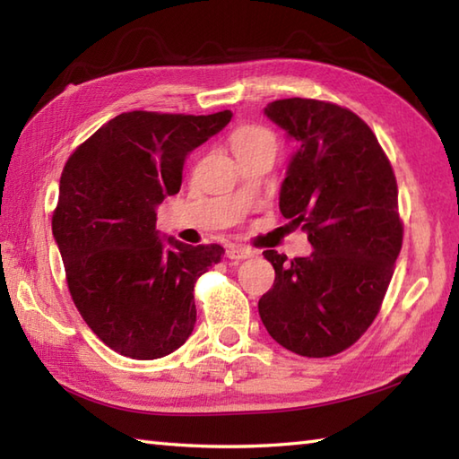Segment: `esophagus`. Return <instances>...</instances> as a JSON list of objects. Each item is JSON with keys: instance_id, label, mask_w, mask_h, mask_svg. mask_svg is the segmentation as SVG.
<instances>
[{"instance_id": "obj_1", "label": "esophagus", "mask_w": 459, "mask_h": 459, "mask_svg": "<svg viewBox=\"0 0 459 459\" xmlns=\"http://www.w3.org/2000/svg\"><path fill=\"white\" fill-rule=\"evenodd\" d=\"M255 255H256V252L252 250V248H248V247L232 245V247L227 248V258H230V260H245V258H250V256H255Z\"/></svg>"}]
</instances>
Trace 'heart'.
Listing matches in <instances>:
<instances>
[{"instance_id": "obj_1", "label": "heart", "mask_w": 459, "mask_h": 459, "mask_svg": "<svg viewBox=\"0 0 459 459\" xmlns=\"http://www.w3.org/2000/svg\"><path fill=\"white\" fill-rule=\"evenodd\" d=\"M230 142H232V150H235V153L252 152V150H260V148L276 150L274 134L266 130L264 126H256V124L240 126V128H237L235 134H232Z\"/></svg>"}]
</instances>
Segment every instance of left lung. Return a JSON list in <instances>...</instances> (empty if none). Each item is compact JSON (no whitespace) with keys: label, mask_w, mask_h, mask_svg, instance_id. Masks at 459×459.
<instances>
[{"label":"left lung","mask_w":459,"mask_h":459,"mask_svg":"<svg viewBox=\"0 0 459 459\" xmlns=\"http://www.w3.org/2000/svg\"><path fill=\"white\" fill-rule=\"evenodd\" d=\"M264 112L299 143L280 211L304 224L314 252L288 260L264 250L276 278L260 319L291 353L331 357L370 327L391 284L404 235L396 178L373 130L343 106L284 99Z\"/></svg>","instance_id":"8db88e82"}]
</instances>
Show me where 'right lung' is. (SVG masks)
Instances as JSON below:
<instances>
[{"label": "right lung", "mask_w": 459, "mask_h": 459, "mask_svg": "<svg viewBox=\"0 0 459 459\" xmlns=\"http://www.w3.org/2000/svg\"><path fill=\"white\" fill-rule=\"evenodd\" d=\"M230 118V110L124 112L65 163L53 237L76 309L116 353L160 359L191 335L195 281L217 264L224 248L173 238L165 248L155 230V207L179 191L187 153Z\"/></svg>", "instance_id": "add662e5"}]
</instances>
